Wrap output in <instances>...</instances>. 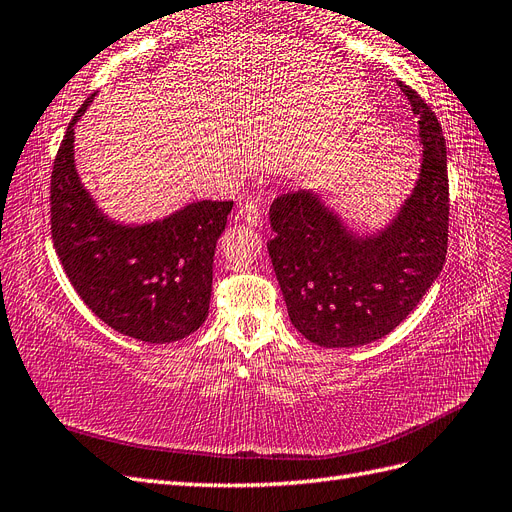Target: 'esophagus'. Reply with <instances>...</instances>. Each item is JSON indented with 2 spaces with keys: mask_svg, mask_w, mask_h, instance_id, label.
I'll return each mask as SVG.
<instances>
[{
  "mask_svg": "<svg viewBox=\"0 0 512 512\" xmlns=\"http://www.w3.org/2000/svg\"><path fill=\"white\" fill-rule=\"evenodd\" d=\"M239 215L243 222H247L250 226H258L262 222V207L258 200H247L245 205H241Z\"/></svg>",
  "mask_w": 512,
  "mask_h": 512,
  "instance_id": "34e87169",
  "label": "esophagus"
}]
</instances>
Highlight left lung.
Listing matches in <instances>:
<instances>
[{
    "instance_id": "left-lung-1",
    "label": "left lung",
    "mask_w": 512,
    "mask_h": 512,
    "mask_svg": "<svg viewBox=\"0 0 512 512\" xmlns=\"http://www.w3.org/2000/svg\"><path fill=\"white\" fill-rule=\"evenodd\" d=\"M423 143L421 175L395 220L356 237L314 192L277 196L267 250L290 322L322 348L365 346L389 335L423 299L448 247L446 143L425 100L404 83Z\"/></svg>"
}]
</instances>
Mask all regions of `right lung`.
<instances>
[{"label": "right lung", "instance_id": "1", "mask_svg": "<svg viewBox=\"0 0 512 512\" xmlns=\"http://www.w3.org/2000/svg\"><path fill=\"white\" fill-rule=\"evenodd\" d=\"M72 117L51 173V237L70 284L108 327L147 344L188 337L209 314L215 243L232 200H200L160 222L108 220L74 168Z\"/></svg>", "mask_w": 512, "mask_h": 512}]
</instances>
